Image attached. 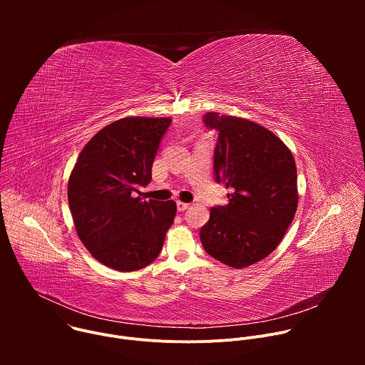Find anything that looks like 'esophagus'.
<instances>
[{"instance_id": "obj_1", "label": "esophagus", "mask_w": 365, "mask_h": 365, "mask_svg": "<svg viewBox=\"0 0 365 365\" xmlns=\"http://www.w3.org/2000/svg\"><path fill=\"white\" fill-rule=\"evenodd\" d=\"M176 206H178V211H179V212H183V211L189 210V206H190V203H185V202H178V203H176Z\"/></svg>"}]
</instances>
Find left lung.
Returning a JSON list of instances; mask_svg holds the SVG:
<instances>
[{
	"mask_svg": "<svg viewBox=\"0 0 365 365\" xmlns=\"http://www.w3.org/2000/svg\"><path fill=\"white\" fill-rule=\"evenodd\" d=\"M218 131L214 173L225 183L228 205L214 206L199 232L205 251L242 269L266 258L283 240L297 207V172L292 151L270 130L252 121L206 113Z\"/></svg>",
	"mask_w": 365,
	"mask_h": 365,
	"instance_id": "left-lung-1",
	"label": "left lung"
}]
</instances>
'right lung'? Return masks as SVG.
Listing matches in <instances>:
<instances>
[{"label": "right lung", "instance_id": "1", "mask_svg": "<svg viewBox=\"0 0 365 365\" xmlns=\"http://www.w3.org/2000/svg\"><path fill=\"white\" fill-rule=\"evenodd\" d=\"M170 124V118H121L88 141L71 173L68 199L78 235L99 263L117 272L153 263L173 224V200L135 195L151 180Z\"/></svg>", "mask_w": 365, "mask_h": 365}]
</instances>
